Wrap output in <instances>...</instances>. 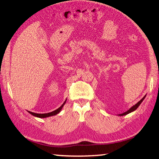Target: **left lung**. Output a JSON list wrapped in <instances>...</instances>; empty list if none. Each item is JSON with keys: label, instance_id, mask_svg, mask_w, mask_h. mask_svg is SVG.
I'll use <instances>...</instances> for the list:
<instances>
[{"label": "left lung", "instance_id": "8db88e82", "mask_svg": "<svg viewBox=\"0 0 159 159\" xmlns=\"http://www.w3.org/2000/svg\"><path fill=\"white\" fill-rule=\"evenodd\" d=\"M145 97H146V95L145 97H144L142 99H141L140 101H139V102H138L136 104H135L134 106H133L132 107H131L127 111H126V112H123V113H122V114H119L118 115H119V116H124V115H127V114H129V113H130V112H134V111H135V110H136L138 108V106H139L140 105V103L143 102V101L145 99Z\"/></svg>", "mask_w": 159, "mask_h": 159}]
</instances>
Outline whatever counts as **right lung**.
I'll return each instance as SVG.
<instances>
[{
  "instance_id": "obj_1",
  "label": "right lung",
  "mask_w": 159,
  "mask_h": 159,
  "mask_svg": "<svg viewBox=\"0 0 159 159\" xmlns=\"http://www.w3.org/2000/svg\"><path fill=\"white\" fill-rule=\"evenodd\" d=\"M66 102H67V99L65 101V102L62 103V106H60V107H59L57 109L55 110V111H52L51 112H48V113H35V112H30L28 111V112H29L30 114H31L32 115H33V116L39 117V118H45V117H51V116H54V115L58 114L59 112L61 111V110L63 108V106H65Z\"/></svg>"
}]
</instances>
